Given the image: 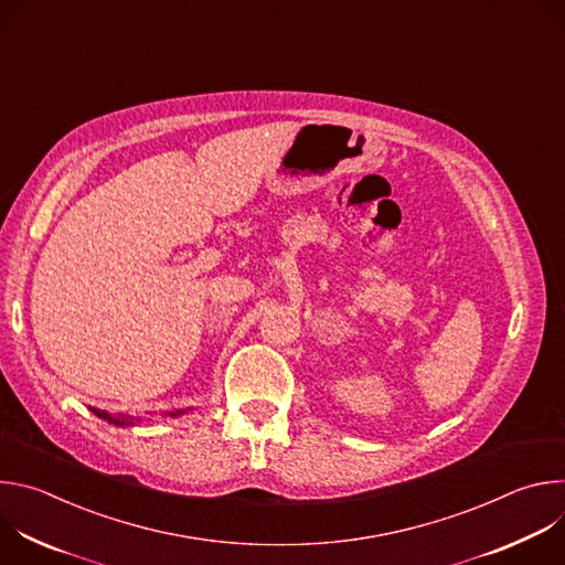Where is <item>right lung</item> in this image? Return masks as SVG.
<instances>
[{
  "instance_id": "obj_1",
  "label": "right lung",
  "mask_w": 565,
  "mask_h": 565,
  "mask_svg": "<svg viewBox=\"0 0 565 565\" xmlns=\"http://www.w3.org/2000/svg\"><path fill=\"white\" fill-rule=\"evenodd\" d=\"M94 414L98 416V418H103V420H109L111 425H131L134 423V418H125V416H111V414H107V412H100V409H94ZM181 414V412H179ZM174 416V414H172Z\"/></svg>"
}]
</instances>
